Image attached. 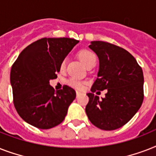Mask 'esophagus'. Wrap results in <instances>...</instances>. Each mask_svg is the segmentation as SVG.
Wrapping results in <instances>:
<instances>
[{"instance_id":"34e87169","label":"esophagus","mask_w":156,"mask_h":156,"mask_svg":"<svg viewBox=\"0 0 156 156\" xmlns=\"http://www.w3.org/2000/svg\"><path fill=\"white\" fill-rule=\"evenodd\" d=\"M81 94H82V93H81L80 91H76V95H77V97H78Z\"/></svg>"}]
</instances>
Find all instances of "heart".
Segmentation results:
<instances>
[{"mask_svg":"<svg viewBox=\"0 0 156 156\" xmlns=\"http://www.w3.org/2000/svg\"><path fill=\"white\" fill-rule=\"evenodd\" d=\"M78 57L80 59V61L86 66L90 65L93 61H96V57H95V54L88 49H83L79 51V52H78ZM65 69H66V61H63L61 63L60 69L61 71H63L65 70ZM68 83L70 87H72L73 88H76L78 90H83V88H84V83L80 82V81L77 80L75 78H71V79H69Z\"/></svg>","mask_w":156,"mask_h":156,"instance_id":"heart-1","label":"heart"}]
</instances>
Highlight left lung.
<instances>
[{
	"label": "left lung",
	"instance_id": "1",
	"mask_svg": "<svg viewBox=\"0 0 156 156\" xmlns=\"http://www.w3.org/2000/svg\"><path fill=\"white\" fill-rule=\"evenodd\" d=\"M90 49L98 56L97 78L87 94L89 102L86 113L95 126L113 130L126 125L140 108L143 101V69L128 51L104 41H91ZM108 89L99 100L95 90Z\"/></svg>",
	"mask_w": 156,
	"mask_h": 156
}]
</instances>
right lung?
<instances>
[{"label":"right lung","instance_id":"obj_1","mask_svg":"<svg viewBox=\"0 0 156 156\" xmlns=\"http://www.w3.org/2000/svg\"><path fill=\"white\" fill-rule=\"evenodd\" d=\"M78 42L70 38H43L19 54L11 68L10 84L14 107L26 122L48 129L64 121L75 90L68 86L55 90L49 81L57 78L61 63Z\"/></svg>","mask_w":156,"mask_h":156}]
</instances>
